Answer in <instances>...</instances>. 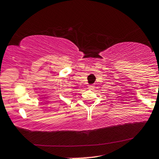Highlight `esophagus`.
<instances>
[{"label": "esophagus", "mask_w": 159, "mask_h": 159, "mask_svg": "<svg viewBox=\"0 0 159 159\" xmlns=\"http://www.w3.org/2000/svg\"><path fill=\"white\" fill-rule=\"evenodd\" d=\"M93 88H94V86H93V85H89V89H93Z\"/></svg>", "instance_id": "1"}]
</instances>
